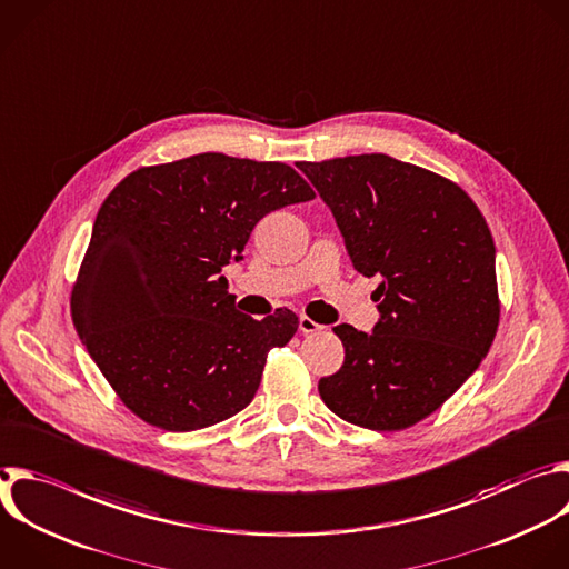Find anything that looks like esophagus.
Returning <instances> with one entry per match:
<instances>
[{
  "mask_svg": "<svg viewBox=\"0 0 569 569\" xmlns=\"http://www.w3.org/2000/svg\"><path fill=\"white\" fill-rule=\"evenodd\" d=\"M321 328H323V326L317 323L315 319H310V317H306V315L299 317V330H301L303 335H312V332H317V330H321Z\"/></svg>",
  "mask_w": 569,
  "mask_h": 569,
  "instance_id": "1",
  "label": "esophagus"
}]
</instances>
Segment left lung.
<instances>
[{
  "instance_id": "8db88e82",
  "label": "left lung",
  "mask_w": 569,
  "mask_h": 569,
  "mask_svg": "<svg viewBox=\"0 0 569 569\" xmlns=\"http://www.w3.org/2000/svg\"><path fill=\"white\" fill-rule=\"evenodd\" d=\"M330 208L352 268L380 277L372 332L335 326L346 357L319 380L341 420L400 431L440 409L498 330L496 248L456 182L387 153L297 162Z\"/></svg>"
}]
</instances>
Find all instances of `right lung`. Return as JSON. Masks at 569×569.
<instances>
[{
  "mask_svg": "<svg viewBox=\"0 0 569 569\" xmlns=\"http://www.w3.org/2000/svg\"><path fill=\"white\" fill-rule=\"evenodd\" d=\"M315 199L283 162L199 153L140 167L104 199L71 292V317L111 389L140 420L197 431L243 411L270 348L297 332L277 310L234 308L223 266L270 212Z\"/></svg>",
  "mask_w": 569,
  "mask_h": 569,
  "instance_id": "1",
  "label": "right lung"
}]
</instances>
